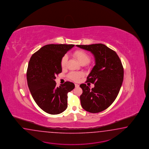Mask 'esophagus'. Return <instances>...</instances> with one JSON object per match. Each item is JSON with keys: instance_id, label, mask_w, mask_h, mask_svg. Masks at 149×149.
I'll list each match as a JSON object with an SVG mask.
<instances>
[{"instance_id": "obj_1", "label": "esophagus", "mask_w": 149, "mask_h": 149, "mask_svg": "<svg viewBox=\"0 0 149 149\" xmlns=\"http://www.w3.org/2000/svg\"><path fill=\"white\" fill-rule=\"evenodd\" d=\"M75 86L76 88H79V84H76V83H75Z\"/></svg>"}]
</instances>
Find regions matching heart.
I'll use <instances>...</instances> for the list:
<instances>
[{
	"mask_svg": "<svg viewBox=\"0 0 149 149\" xmlns=\"http://www.w3.org/2000/svg\"><path fill=\"white\" fill-rule=\"evenodd\" d=\"M74 56L76 58L81 64L84 63V65L88 63L90 59V56L88 53L83 50H77L73 54ZM67 56H64L61 60V66L62 67H64L66 65ZM83 74L81 72H72L68 74V77L70 79H72L74 81H79V79L82 76Z\"/></svg>",
	"mask_w": 149,
	"mask_h": 149,
	"instance_id": "1",
	"label": "heart"
}]
</instances>
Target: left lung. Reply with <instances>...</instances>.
<instances>
[{
    "instance_id": "left-lung-1",
    "label": "left lung",
    "mask_w": 149,
    "mask_h": 149,
    "mask_svg": "<svg viewBox=\"0 0 149 149\" xmlns=\"http://www.w3.org/2000/svg\"><path fill=\"white\" fill-rule=\"evenodd\" d=\"M76 46L93 53L96 63L86 81L95 86L90 89L86 84L79 86L83 90L81 106L87 112H100L114 102L119 93L124 75L122 63L116 52L103 44Z\"/></svg>"
}]
</instances>
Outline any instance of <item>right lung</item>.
<instances>
[{"label": "right lung", "mask_w": 149, "mask_h": 149, "mask_svg": "<svg viewBox=\"0 0 149 149\" xmlns=\"http://www.w3.org/2000/svg\"><path fill=\"white\" fill-rule=\"evenodd\" d=\"M73 44H48L30 58L26 72L28 86L37 105L50 114H58L67 107V94L75 88L67 81L56 87L54 79L61 73V60Z\"/></svg>", "instance_id": "right-lung-1"}]
</instances>
